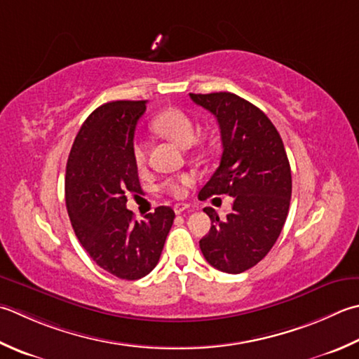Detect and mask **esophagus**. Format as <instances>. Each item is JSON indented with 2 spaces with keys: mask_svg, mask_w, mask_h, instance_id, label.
Returning a JSON list of instances; mask_svg holds the SVG:
<instances>
[{
  "mask_svg": "<svg viewBox=\"0 0 359 359\" xmlns=\"http://www.w3.org/2000/svg\"><path fill=\"white\" fill-rule=\"evenodd\" d=\"M185 210H189V205H188V203H175V205H174V212H175V215L184 213Z\"/></svg>",
  "mask_w": 359,
  "mask_h": 359,
  "instance_id": "esophagus-1",
  "label": "esophagus"
}]
</instances>
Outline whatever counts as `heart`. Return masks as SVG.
<instances>
[{
    "instance_id": "1",
    "label": "heart",
    "mask_w": 359,
    "mask_h": 359,
    "mask_svg": "<svg viewBox=\"0 0 359 359\" xmlns=\"http://www.w3.org/2000/svg\"><path fill=\"white\" fill-rule=\"evenodd\" d=\"M152 130L158 135L171 140L175 144L188 147L196 140V123L187 111L180 109H166L158 114L151 123ZM133 160L138 168H143L147 161V144L143 140H138L133 144ZM193 184V177L189 174H182L179 177L168 179L161 184V189L168 194L182 198L187 188Z\"/></svg>"
}]
</instances>
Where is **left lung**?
<instances>
[{
  "mask_svg": "<svg viewBox=\"0 0 359 359\" xmlns=\"http://www.w3.org/2000/svg\"><path fill=\"white\" fill-rule=\"evenodd\" d=\"M189 97L215 115L222 142L221 163L199 198H233L226 217L203 208L212 227L201 250L213 268L241 273L262 262L282 233L292 191L290 161L276 126L254 104L229 91Z\"/></svg>",
  "mask_w": 359,
  "mask_h": 359,
  "instance_id": "obj_1",
  "label": "left lung"
}]
</instances>
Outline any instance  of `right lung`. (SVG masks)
<instances>
[{
  "mask_svg": "<svg viewBox=\"0 0 359 359\" xmlns=\"http://www.w3.org/2000/svg\"><path fill=\"white\" fill-rule=\"evenodd\" d=\"M146 101H111L91 111L77 132L65 175V201L77 240L93 262L123 280L156 268L174 222L171 207L137 221L126 208L140 193L133 133Z\"/></svg>",
  "mask_w": 359,
  "mask_h": 359,
  "instance_id": "right-lung-1",
  "label": "right lung"
}]
</instances>
